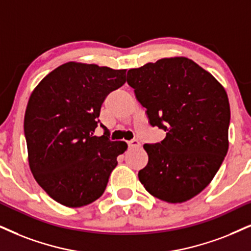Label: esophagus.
Here are the masks:
<instances>
[{
	"label": "esophagus",
	"instance_id": "34e87169",
	"mask_svg": "<svg viewBox=\"0 0 251 251\" xmlns=\"http://www.w3.org/2000/svg\"><path fill=\"white\" fill-rule=\"evenodd\" d=\"M127 144H128V146L131 148H136V147H140V146H141L140 141L136 140V139H132V140H129Z\"/></svg>",
	"mask_w": 251,
	"mask_h": 251
}]
</instances>
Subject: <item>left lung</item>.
<instances>
[{"mask_svg": "<svg viewBox=\"0 0 251 251\" xmlns=\"http://www.w3.org/2000/svg\"><path fill=\"white\" fill-rule=\"evenodd\" d=\"M127 83L147 110L149 124L167 132L158 144L144 145L148 163L139 180L161 201H189L211 183L228 151L226 90L184 56L129 69Z\"/></svg>", "mask_w": 251, "mask_h": 251, "instance_id": "obj_1", "label": "left lung"}]
</instances>
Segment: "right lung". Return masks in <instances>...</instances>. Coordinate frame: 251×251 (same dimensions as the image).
I'll list each match as a JSON object with an SVG mask.
<instances>
[{
  "mask_svg": "<svg viewBox=\"0 0 251 251\" xmlns=\"http://www.w3.org/2000/svg\"><path fill=\"white\" fill-rule=\"evenodd\" d=\"M125 82L126 69L67 62L31 94L24 117L28 164L37 183L59 204L81 207L105 191L127 144L94 132L105 97Z\"/></svg>",
  "mask_w": 251,
  "mask_h": 251,
  "instance_id": "obj_1",
  "label": "right lung"
}]
</instances>
